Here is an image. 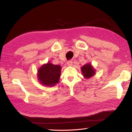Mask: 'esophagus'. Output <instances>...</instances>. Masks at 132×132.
Segmentation results:
<instances>
[{
  "label": "esophagus",
  "instance_id": "1",
  "mask_svg": "<svg viewBox=\"0 0 132 132\" xmlns=\"http://www.w3.org/2000/svg\"><path fill=\"white\" fill-rule=\"evenodd\" d=\"M67 64H68V66H71L72 65V62L71 61H68V62H67Z\"/></svg>",
  "mask_w": 132,
  "mask_h": 132
}]
</instances>
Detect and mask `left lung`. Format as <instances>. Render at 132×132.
Wrapping results in <instances>:
<instances>
[{
  "mask_svg": "<svg viewBox=\"0 0 132 132\" xmlns=\"http://www.w3.org/2000/svg\"><path fill=\"white\" fill-rule=\"evenodd\" d=\"M81 71L84 78L86 79L92 78L94 75H95V70L94 67L92 66L90 63L85 64L82 67H81Z\"/></svg>",
  "mask_w": 132,
  "mask_h": 132,
  "instance_id": "1",
  "label": "left lung"
}]
</instances>
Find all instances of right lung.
<instances>
[{
  "label": "right lung",
  "instance_id": "obj_1",
  "mask_svg": "<svg viewBox=\"0 0 132 132\" xmlns=\"http://www.w3.org/2000/svg\"><path fill=\"white\" fill-rule=\"evenodd\" d=\"M61 66L50 62L44 64L37 71V77L41 85L53 87L59 82L61 76Z\"/></svg>",
  "mask_w": 132,
  "mask_h": 132
}]
</instances>
